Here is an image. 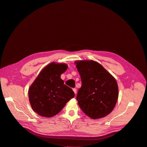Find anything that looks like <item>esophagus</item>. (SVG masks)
I'll use <instances>...</instances> for the list:
<instances>
[{"instance_id": "obj_1", "label": "esophagus", "mask_w": 147, "mask_h": 147, "mask_svg": "<svg viewBox=\"0 0 147 147\" xmlns=\"http://www.w3.org/2000/svg\"><path fill=\"white\" fill-rule=\"evenodd\" d=\"M73 91H74V93H75V94L76 95V94H77V89H76V88H74V89H73Z\"/></svg>"}]
</instances>
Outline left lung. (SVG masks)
<instances>
[{"label":"left lung","instance_id":"1","mask_svg":"<svg viewBox=\"0 0 147 147\" xmlns=\"http://www.w3.org/2000/svg\"><path fill=\"white\" fill-rule=\"evenodd\" d=\"M82 80L77 100L83 112L92 119L106 117L113 110L118 97L116 80L94 61L75 62Z\"/></svg>","mask_w":147,"mask_h":147}]
</instances>
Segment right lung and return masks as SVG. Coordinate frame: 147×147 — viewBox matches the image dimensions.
Returning a JSON list of instances; mask_svg holds the SVG:
<instances>
[{"label": "right lung", "instance_id": "add662e5", "mask_svg": "<svg viewBox=\"0 0 147 147\" xmlns=\"http://www.w3.org/2000/svg\"><path fill=\"white\" fill-rule=\"evenodd\" d=\"M65 64L52 63L41 71L29 90V99L35 112L50 118L61 112L74 92L64 84L61 75L67 69Z\"/></svg>", "mask_w": 147, "mask_h": 147}]
</instances>
